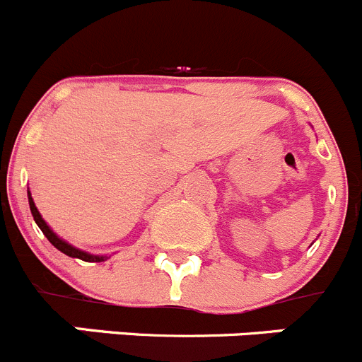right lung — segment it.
Listing matches in <instances>:
<instances>
[{"label": "right lung", "mask_w": 362, "mask_h": 362, "mask_svg": "<svg viewBox=\"0 0 362 362\" xmlns=\"http://www.w3.org/2000/svg\"><path fill=\"white\" fill-rule=\"evenodd\" d=\"M28 201H30V209H32L33 220H35L37 226L40 227V230H42V233H44V236H46V238L49 240V242L53 243V245L57 247V249L60 250V252L67 254L69 257H78V259H81V261H94V263H99V261H105L106 259V256H90V254L83 252V250L74 249V247H71V245H69V243H65L64 240L58 238V236L54 235L53 230H51L49 227H47V223L42 220V216H40L39 209H37V206H35V202H33V199H32V195H30V192H28Z\"/></svg>", "instance_id": "obj_1"}]
</instances>
